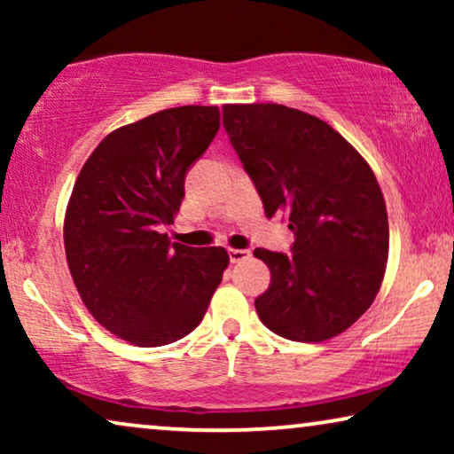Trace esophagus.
<instances>
[{
	"instance_id": "obj_1",
	"label": "esophagus",
	"mask_w": 454,
	"mask_h": 454,
	"mask_svg": "<svg viewBox=\"0 0 454 454\" xmlns=\"http://www.w3.org/2000/svg\"><path fill=\"white\" fill-rule=\"evenodd\" d=\"M252 254H250V250H229V260H231V262L235 264V262H241V260H246V258H250Z\"/></svg>"
}]
</instances>
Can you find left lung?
<instances>
[{
	"label": "left lung",
	"instance_id": "obj_1",
	"mask_svg": "<svg viewBox=\"0 0 454 454\" xmlns=\"http://www.w3.org/2000/svg\"><path fill=\"white\" fill-rule=\"evenodd\" d=\"M223 128L289 254L256 247L270 285L256 312L278 337L320 343L372 306L388 258L387 204L370 165L318 117L275 103L225 105Z\"/></svg>",
	"mask_w": 454,
	"mask_h": 454
}]
</instances>
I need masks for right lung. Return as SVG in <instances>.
Masks as SVG:
<instances>
[{
	"label": "right lung",
	"instance_id": "1",
	"mask_svg": "<svg viewBox=\"0 0 454 454\" xmlns=\"http://www.w3.org/2000/svg\"><path fill=\"white\" fill-rule=\"evenodd\" d=\"M221 126L219 107L165 109L105 136L74 184L64 244L72 278L98 325L138 347L200 325L229 256L167 238L188 169Z\"/></svg>",
	"mask_w": 454,
	"mask_h": 454
}]
</instances>
